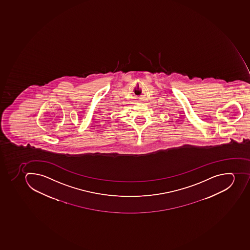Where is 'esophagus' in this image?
<instances>
[{
	"mask_svg": "<svg viewBox=\"0 0 250 250\" xmlns=\"http://www.w3.org/2000/svg\"><path fill=\"white\" fill-rule=\"evenodd\" d=\"M141 98H139V99H137V103H141Z\"/></svg>",
	"mask_w": 250,
	"mask_h": 250,
	"instance_id": "obj_1",
	"label": "esophagus"
}]
</instances>
